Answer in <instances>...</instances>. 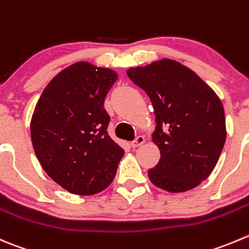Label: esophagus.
Returning a JSON list of instances; mask_svg holds the SVG:
<instances>
[{
    "mask_svg": "<svg viewBox=\"0 0 249 249\" xmlns=\"http://www.w3.org/2000/svg\"><path fill=\"white\" fill-rule=\"evenodd\" d=\"M144 142H146V139H144V136H137L136 140L131 142V147L136 148V147L142 146V144H143Z\"/></svg>",
    "mask_w": 249,
    "mask_h": 249,
    "instance_id": "esophagus-1",
    "label": "esophagus"
}]
</instances>
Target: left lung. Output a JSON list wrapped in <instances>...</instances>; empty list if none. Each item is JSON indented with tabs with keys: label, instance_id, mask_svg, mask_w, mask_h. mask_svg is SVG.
Wrapping results in <instances>:
<instances>
[{
	"label": "left lung",
	"instance_id": "1",
	"mask_svg": "<svg viewBox=\"0 0 249 249\" xmlns=\"http://www.w3.org/2000/svg\"><path fill=\"white\" fill-rule=\"evenodd\" d=\"M153 105L152 141L160 159L148 178L168 192L195 189L212 174L226 140L223 103L194 71L169 58L126 71Z\"/></svg>",
	"mask_w": 249,
	"mask_h": 249
}]
</instances>
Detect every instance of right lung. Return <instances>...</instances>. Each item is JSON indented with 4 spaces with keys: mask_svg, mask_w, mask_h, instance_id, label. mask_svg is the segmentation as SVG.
<instances>
[{
    "mask_svg": "<svg viewBox=\"0 0 249 249\" xmlns=\"http://www.w3.org/2000/svg\"><path fill=\"white\" fill-rule=\"evenodd\" d=\"M118 80L113 69L76 62L45 88L30 123L41 166L60 187L79 196L107 189L124 149L107 132L105 98Z\"/></svg>",
    "mask_w": 249,
    "mask_h": 249,
    "instance_id": "1",
    "label": "right lung"
}]
</instances>
